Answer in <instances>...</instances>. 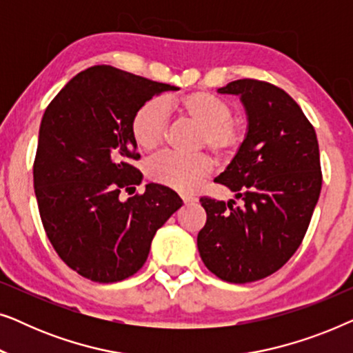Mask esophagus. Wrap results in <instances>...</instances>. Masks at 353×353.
I'll return each instance as SVG.
<instances>
[{"instance_id":"esophagus-1","label":"esophagus","mask_w":353,"mask_h":353,"mask_svg":"<svg viewBox=\"0 0 353 353\" xmlns=\"http://www.w3.org/2000/svg\"><path fill=\"white\" fill-rule=\"evenodd\" d=\"M181 199H183V202H185V204H194V202H196V197L186 196V194H183Z\"/></svg>"}]
</instances>
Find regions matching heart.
<instances>
[{
	"instance_id": "b5f03b06",
	"label": "heart",
	"mask_w": 353,
	"mask_h": 353,
	"mask_svg": "<svg viewBox=\"0 0 353 353\" xmlns=\"http://www.w3.org/2000/svg\"><path fill=\"white\" fill-rule=\"evenodd\" d=\"M181 112L201 125L197 146L209 148L215 157L226 161L239 151L244 141V128L233 117L231 105L207 91H194L178 101ZM168 109L161 98L143 103L132 119L134 143L143 151H154L165 141ZM212 170V159L205 152H163L148 163V175L159 185L178 191L194 190Z\"/></svg>"
}]
</instances>
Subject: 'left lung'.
Listing matches in <instances>:
<instances>
[{"mask_svg": "<svg viewBox=\"0 0 353 353\" xmlns=\"http://www.w3.org/2000/svg\"><path fill=\"white\" fill-rule=\"evenodd\" d=\"M248 133L216 183L241 205L201 197L207 221L197 249L207 268L228 283L259 281L278 272L301 245L321 191L315 128L286 91L252 79L234 80Z\"/></svg>", "mask_w": 353, "mask_h": 353, "instance_id": "left-lung-1", "label": "left lung"}]
</instances>
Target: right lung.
<instances>
[{
  "mask_svg": "<svg viewBox=\"0 0 353 353\" xmlns=\"http://www.w3.org/2000/svg\"><path fill=\"white\" fill-rule=\"evenodd\" d=\"M176 86L110 65L77 74L48 105L33 162V188L48 239L72 270L96 283H117L146 262L156 231L183 201L141 183L132 119L143 103Z\"/></svg>",
  "mask_w": 353,
  "mask_h": 353,
  "instance_id": "add662e5",
  "label": "right lung"
}]
</instances>
